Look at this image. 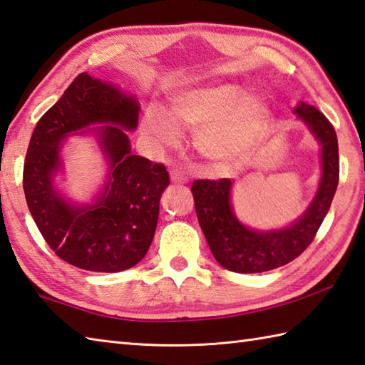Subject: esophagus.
Returning <instances> with one entry per match:
<instances>
[{"label":"esophagus","instance_id":"obj_1","mask_svg":"<svg viewBox=\"0 0 365 365\" xmlns=\"http://www.w3.org/2000/svg\"><path fill=\"white\" fill-rule=\"evenodd\" d=\"M170 180L175 184H185L189 181L187 176H184L181 172H178V170H173V172L170 173Z\"/></svg>","mask_w":365,"mask_h":365}]
</instances>
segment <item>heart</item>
Returning <instances> with one entry per match:
<instances>
[{
	"label": "heart",
	"mask_w": 365,
	"mask_h": 365,
	"mask_svg": "<svg viewBox=\"0 0 365 365\" xmlns=\"http://www.w3.org/2000/svg\"><path fill=\"white\" fill-rule=\"evenodd\" d=\"M269 110L258 96L235 83H222L180 93L170 102V116L150 107L143 130L155 143L172 145L178 128L197 130L195 143L207 160L227 165L247 153L264 129Z\"/></svg>",
	"instance_id": "heart-1"
}]
</instances>
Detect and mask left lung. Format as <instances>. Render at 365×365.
I'll list each match as a JSON object with an SVG mask.
<instances>
[{"mask_svg": "<svg viewBox=\"0 0 365 365\" xmlns=\"http://www.w3.org/2000/svg\"><path fill=\"white\" fill-rule=\"evenodd\" d=\"M294 113L306 123L322 143L323 173L317 197L302 217L277 232H255L240 224L230 205L232 181L197 180L192 184L197 217L214 258L228 271L252 274L284 266L306 250L315 240L328 214L339 184V145L332 124L322 111L301 102Z\"/></svg>", "mask_w": 365, "mask_h": 365, "instance_id": "8db88e82", "label": "left lung"}]
</instances>
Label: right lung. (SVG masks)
<instances>
[{
  "mask_svg": "<svg viewBox=\"0 0 365 365\" xmlns=\"http://www.w3.org/2000/svg\"><path fill=\"white\" fill-rule=\"evenodd\" d=\"M103 122V147L110 160L106 189L91 207L66 204L51 185L58 168V141ZM138 102L81 72L37 121L24 165L26 203L43 240L66 263L94 272L135 266L153 242L162 192L170 184L163 163L130 153L124 129H135Z\"/></svg>",
  "mask_w": 365,
  "mask_h": 365,
  "instance_id": "1",
  "label": "right lung"
}]
</instances>
